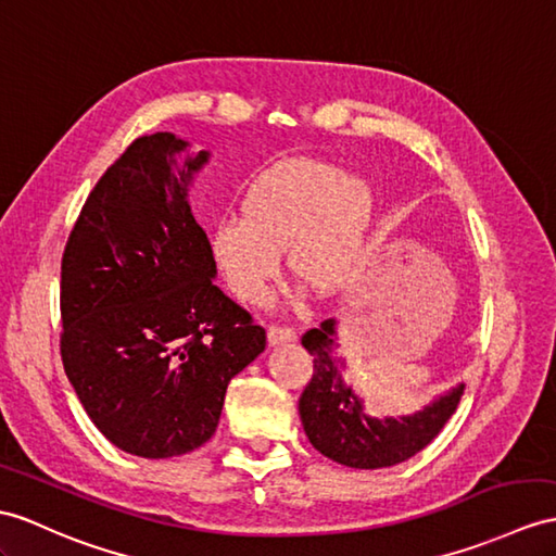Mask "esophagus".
Segmentation results:
<instances>
[{
  "mask_svg": "<svg viewBox=\"0 0 556 556\" xmlns=\"http://www.w3.org/2000/svg\"><path fill=\"white\" fill-rule=\"evenodd\" d=\"M268 344H286V342H294L296 340V332L288 325H268Z\"/></svg>",
  "mask_w": 556,
  "mask_h": 556,
  "instance_id": "1",
  "label": "esophagus"
}]
</instances>
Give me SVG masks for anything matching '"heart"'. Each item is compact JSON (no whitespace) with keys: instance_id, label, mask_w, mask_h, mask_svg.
<instances>
[{"instance_id":"obj_1","label":"heart","mask_w":556,"mask_h":556,"mask_svg":"<svg viewBox=\"0 0 556 556\" xmlns=\"http://www.w3.org/2000/svg\"><path fill=\"white\" fill-rule=\"evenodd\" d=\"M242 219L214 231V256L228 286L262 304L288 250L292 274L318 292L358 276L375 219L370 186L316 160H286L262 172L240 202Z\"/></svg>"}]
</instances>
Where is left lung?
Listing matches in <instances>:
<instances>
[{"mask_svg": "<svg viewBox=\"0 0 556 556\" xmlns=\"http://www.w3.org/2000/svg\"><path fill=\"white\" fill-rule=\"evenodd\" d=\"M302 344L314 356V375L302 391L300 417L311 445L334 463L354 469H380L417 455L439 437L457 410L463 384L408 417H368L361 399L342 380L334 320L304 332Z\"/></svg>", "mask_w": 556, "mask_h": 556, "instance_id": "1", "label": "left lung"}]
</instances>
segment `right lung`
<instances>
[{
  "label": "right lung",
  "instance_id": "add662e5",
  "mask_svg": "<svg viewBox=\"0 0 556 556\" xmlns=\"http://www.w3.org/2000/svg\"><path fill=\"white\" fill-rule=\"evenodd\" d=\"M139 137L93 186L61 262V358L91 422L119 451L160 459L200 448L226 387L266 346L250 311L214 286L207 233L188 205L200 151Z\"/></svg>",
  "mask_w": 556,
  "mask_h": 556
}]
</instances>
